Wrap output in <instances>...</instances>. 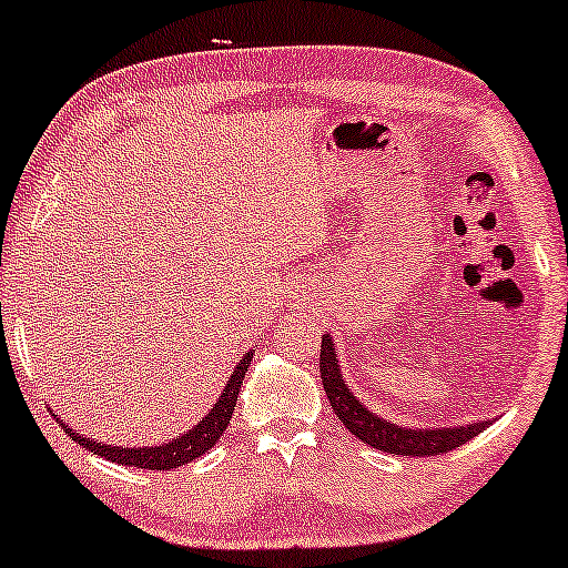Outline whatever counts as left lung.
<instances>
[{
    "label": "left lung",
    "instance_id": "1",
    "mask_svg": "<svg viewBox=\"0 0 568 568\" xmlns=\"http://www.w3.org/2000/svg\"><path fill=\"white\" fill-rule=\"evenodd\" d=\"M320 375H323V388L327 399H331L333 413L338 415V420L344 423L357 439L371 444L373 449H381V453L407 457L442 455L460 447V444H466L468 439H474V436H479L484 428L489 426V420H479L468 423V426L449 428H409L378 418V415L362 405L357 396L352 394V388L346 386L344 375H341L336 346H333L331 333H325L323 346H320Z\"/></svg>",
    "mask_w": 568,
    "mask_h": 568
}]
</instances>
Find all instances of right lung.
<instances>
[{
	"label": "right lung",
	"instance_id": "obj_1",
	"mask_svg": "<svg viewBox=\"0 0 568 568\" xmlns=\"http://www.w3.org/2000/svg\"><path fill=\"white\" fill-rule=\"evenodd\" d=\"M254 352L256 349H248L245 352V357L237 362V367L230 375L227 386H224L222 396H219V402L211 407V413L206 415V418L197 423L195 428H190L187 434H182L180 439L159 444V447H113V444H100L94 439H87L84 434H77L73 428H68L60 418L58 420H60V426L71 434L73 442H79L81 447L92 449L94 455L105 457V460L119 463V466H134V468H148V470L180 468V466H184V463H193L201 455H206L209 449L219 442V436L224 434L232 413H235L237 394H241L245 371H248L251 359H254Z\"/></svg>",
	"mask_w": 568,
	"mask_h": 568
}]
</instances>
